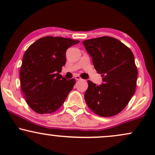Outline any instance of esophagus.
Instances as JSON below:
<instances>
[{
  "label": "esophagus",
  "instance_id": "esophagus-1",
  "mask_svg": "<svg viewBox=\"0 0 155 155\" xmlns=\"http://www.w3.org/2000/svg\"><path fill=\"white\" fill-rule=\"evenodd\" d=\"M75 79L76 80H82V79H81V77L79 75H76L75 76Z\"/></svg>",
  "mask_w": 155,
  "mask_h": 155
}]
</instances>
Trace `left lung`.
I'll return each instance as SVG.
<instances>
[{"label":"left lung","mask_w":155,"mask_h":155,"mask_svg":"<svg viewBox=\"0 0 155 155\" xmlns=\"http://www.w3.org/2000/svg\"><path fill=\"white\" fill-rule=\"evenodd\" d=\"M103 82L88 80L84 99L88 107L101 117L122 111L134 95L138 71L130 49L117 39L104 36L83 41Z\"/></svg>","instance_id":"left-lung-1"}]
</instances>
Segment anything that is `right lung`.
Wrapping results in <instances>:
<instances>
[{
	"label": "right lung",
	"instance_id": "1",
	"mask_svg": "<svg viewBox=\"0 0 155 155\" xmlns=\"http://www.w3.org/2000/svg\"><path fill=\"white\" fill-rule=\"evenodd\" d=\"M79 41L63 37L39 38L27 49L20 68L21 89L27 104L38 114H50L63 104L75 79L60 74L65 52Z\"/></svg>",
	"mask_w": 155,
	"mask_h": 155
}]
</instances>
